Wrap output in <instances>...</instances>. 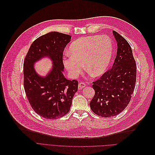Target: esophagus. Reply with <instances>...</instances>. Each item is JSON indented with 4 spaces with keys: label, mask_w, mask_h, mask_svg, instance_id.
<instances>
[{
    "label": "esophagus",
    "mask_w": 155,
    "mask_h": 155,
    "mask_svg": "<svg viewBox=\"0 0 155 155\" xmlns=\"http://www.w3.org/2000/svg\"><path fill=\"white\" fill-rule=\"evenodd\" d=\"M85 87H86L85 83H84L83 82H80L78 85V88L79 89V90H80V89L83 88H85Z\"/></svg>",
    "instance_id": "1"
}]
</instances>
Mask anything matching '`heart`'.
Instances as JSON below:
<instances>
[{
  "label": "heart",
  "instance_id": "heart-1",
  "mask_svg": "<svg viewBox=\"0 0 155 155\" xmlns=\"http://www.w3.org/2000/svg\"><path fill=\"white\" fill-rule=\"evenodd\" d=\"M113 54V44L106 35L84 37L74 41L69 47V54L63 59V64L72 78L83 68L94 76L104 74L109 67Z\"/></svg>",
  "mask_w": 155,
  "mask_h": 155
}]
</instances>
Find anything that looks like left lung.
Masks as SVG:
<instances>
[{"mask_svg": "<svg viewBox=\"0 0 155 155\" xmlns=\"http://www.w3.org/2000/svg\"><path fill=\"white\" fill-rule=\"evenodd\" d=\"M117 42V54L112 68L93 82L95 95L90 102L92 110L102 117L114 116L127 106L134 90L137 64L128 42L112 31Z\"/></svg>", "mask_w": 155, "mask_h": 155, "instance_id": "left-lung-1", "label": "left lung"}]
</instances>
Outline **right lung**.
Masks as SVG:
<instances>
[{"instance_id": "1", "label": "right lung", "mask_w": 155, "mask_h": 155, "mask_svg": "<svg viewBox=\"0 0 155 155\" xmlns=\"http://www.w3.org/2000/svg\"><path fill=\"white\" fill-rule=\"evenodd\" d=\"M72 36L51 31L35 40L24 61V87L28 100L37 114L46 119H57L67 114L73 97L78 91V81L64 76L63 53ZM44 57L50 58L53 67L42 77L34 64Z\"/></svg>"}]
</instances>
